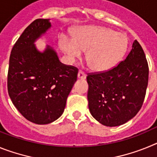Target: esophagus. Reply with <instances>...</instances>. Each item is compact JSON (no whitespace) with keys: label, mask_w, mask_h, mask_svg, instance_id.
<instances>
[{"label":"esophagus","mask_w":157,"mask_h":157,"mask_svg":"<svg viewBox=\"0 0 157 157\" xmlns=\"http://www.w3.org/2000/svg\"><path fill=\"white\" fill-rule=\"evenodd\" d=\"M78 78H80V79H85L86 78V75L83 71H79L78 73Z\"/></svg>","instance_id":"esophagus-1"}]
</instances>
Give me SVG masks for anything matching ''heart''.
Here are the masks:
<instances>
[{"instance_id":"obj_1","label":"heart","mask_w":157,"mask_h":157,"mask_svg":"<svg viewBox=\"0 0 157 157\" xmlns=\"http://www.w3.org/2000/svg\"><path fill=\"white\" fill-rule=\"evenodd\" d=\"M59 45L71 61L86 51L85 59L90 68L105 72L113 68L125 55L128 39L126 34L108 27L85 26L75 30L73 38L61 37Z\"/></svg>"}]
</instances>
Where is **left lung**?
<instances>
[{
    "instance_id": "8db88e82",
    "label": "left lung",
    "mask_w": 157,
    "mask_h": 157,
    "mask_svg": "<svg viewBox=\"0 0 157 157\" xmlns=\"http://www.w3.org/2000/svg\"><path fill=\"white\" fill-rule=\"evenodd\" d=\"M89 109L107 127L127 123L141 109L149 81V66L137 40L126 59L109 71L88 75Z\"/></svg>"
}]
</instances>
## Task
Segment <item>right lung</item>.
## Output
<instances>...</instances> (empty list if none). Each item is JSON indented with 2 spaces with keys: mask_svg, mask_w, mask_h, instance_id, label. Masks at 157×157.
<instances>
[{
  "mask_svg": "<svg viewBox=\"0 0 157 157\" xmlns=\"http://www.w3.org/2000/svg\"><path fill=\"white\" fill-rule=\"evenodd\" d=\"M51 27L48 19L32 22L14 45L9 59V97L23 117L40 125L61 116L77 80L78 68L62 63L54 48L46 45L41 52L34 45Z\"/></svg>",
  "mask_w": 157,
  "mask_h": 157,
  "instance_id": "obj_1",
  "label": "right lung"
}]
</instances>
